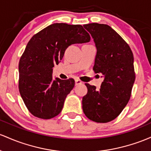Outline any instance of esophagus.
<instances>
[{
    "label": "esophagus",
    "instance_id": "obj_1",
    "mask_svg": "<svg viewBox=\"0 0 151 151\" xmlns=\"http://www.w3.org/2000/svg\"><path fill=\"white\" fill-rule=\"evenodd\" d=\"M75 82H76V85L77 86V85H79V84H82L83 82L81 81V80H79V79H76L75 80Z\"/></svg>",
    "mask_w": 151,
    "mask_h": 151
}]
</instances>
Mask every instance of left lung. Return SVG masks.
Wrapping results in <instances>:
<instances>
[{
  "label": "left lung",
  "instance_id": "obj_1",
  "mask_svg": "<svg viewBox=\"0 0 151 151\" xmlns=\"http://www.w3.org/2000/svg\"><path fill=\"white\" fill-rule=\"evenodd\" d=\"M97 48L93 70L104 77L101 88L86 83L82 101L86 116L96 123H108L120 115L129 101L135 79L133 54L128 44L106 24L83 25Z\"/></svg>",
  "mask_w": 151,
  "mask_h": 151
}]
</instances>
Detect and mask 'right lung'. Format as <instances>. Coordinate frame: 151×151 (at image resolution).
<instances>
[{
  "label": "right lung",
  "mask_w": 151,
  "mask_h": 151,
  "mask_svg": "<svg viewBox=\"0 0 151 151\" xmlns=\"http://www.w3.org/2000/svg\"><path fill=\"white\" fill-rule=\"evenodd\" d=\"M90 40L89 33L82 25L67 23H53L30 38L20 58L18 88L33 116L50 119L61 112L75 81L53 80L54 64L62 60L69 45Z\"/></svg>",
  "instance_id": "obj_1"
}]
</instances>
